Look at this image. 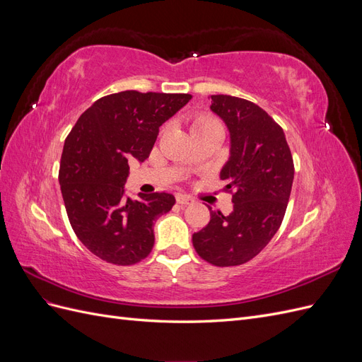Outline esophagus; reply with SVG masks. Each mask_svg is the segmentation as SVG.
Masks as SVG:
<instances>
[{
	"label": "esophagus",
	"mask_w": 362,
	"mask_h": 362,
	"mask_svg": "<svg viewBox=\"0 0 362 362\" xmlns=\"http://www.w3.org/2000/svg\"><path fill=\"white\" fill-rule=\"evenodd\" d=\"M177 202L180 205H189L193 202V198L189 194H177Z\"/></svg>",
	"instance_id": "esophagus-1"
}]
</instances>
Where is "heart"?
<instances>
[{"instance_id": "obj_1", "label": "heart", "mask_w": 362, "mask_h": 362, "mask_svg": "<svg viewBox=\"0 0 362 362\" xmlns=\"http://www.w3.org/2000/svg\"><path fill=\"white\" fill-rule=\"evenodd\" d=\"M216 125H221V122H218L214 116L208 115V113H196L190 117V127H192L193 134L201 133V131L216 127Z\"/></svg>"}]
</instances>
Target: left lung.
Segmentation results:
<instances>
[{
  "mask_svg": "<svg viewBox=\"0 0 362 362\" xmlns=\"http://www.w3.org/2000/svg\"><path fill=\"white\" fill-rule=\"evenodd\" d=\"M211 110L231 133V157L221 178L228 181L234 210L229 216L210 211V222L192 242L206 262L231 267L257 257L276 234L288 205L294 164L282 128L257 104L211 95Z\"/></svg>",
  "mask_w": 362,
  "mask_h": 362,
  "instance_id": "obj_1",
  "label": "left lung"
}]
</instances>
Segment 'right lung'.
<instances>
[{"mask_svg":"<svg viewBox=\"0 0 362 362\" xmlns=\"http://www.w3.org/2000/svg\"><path fill=\"white\" fill-rule=\"evenodd\" d=\"M192 100L189 93L125 90L103 96L76 120L60 161L59 181L71 226L93 255L117 266L145 259L154 222L170 211V193L124 196L128 161H145L158 128Z\"/></svg>","mask_w":362,"mask_h":362,"instance_id":"right-lung-1","label":"right lung"}]
</instances>
